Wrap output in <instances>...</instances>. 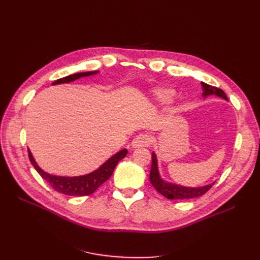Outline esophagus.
I'll return each instance as SVG.
<instances>
[{"mask_svg":"<svg viewBox=\"0 0 260 260\" xmlns=\"http://www.w3.org/2000/svg\"><path fill=\"white\" fill-rule=\"evenodd\" d=\"M152 143V138L148 135H139L135 139L132 140L131 146L133 148H138V147H147L151 145Z\"/></svg>","mask_w":260,"mask_h":260,"instance_id":"obj_1","label":"esophagus"}]
</instances>
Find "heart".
Masks as SVG:
<instances>
[{
  "mask_svg": "<svg viewBox=\"0 0 260 260\" xmlns=\"http://www.w3.org/2000/svg\"><path fill=\"white\" fill-rule=\"evenodd\" d=\"M154 99L158 102H165L171 98L172 92L167 89H156L153 92Z\"/></svg>",
  "mask_w": 260,
  "mask_h": 260,
  "instance_id": "1",
  "label": "heart"
}]
</instances>
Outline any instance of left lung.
I'll list each match as a JSON object with an SVG mask.
<instances>
[{
  "mask_svg": "<svg viewBox=\"0 0 260 260\" xmlns=\"http://www.w3.org/2000/svg\"><path fill=\"white\" fill-rule=\"evenodd\" d=\"M201 83L203 86L202 95L204 99H206L209 95H216L228 101L225 93L221 89H218L216 86L209 85L205 82H201ZM149 181H151L152 185L156 188V191L160 193L161 195H164L165 198H167L168 200H187V199L199 198V196L205 194L212 186V184H215V182H212L203 186L192 187V186H183L180 184L168 182V181L164 180L159 174L158 162H157V157L154 152L152 153V167H151V172H149Z\"/></svg>",
  "mask_w": 260,
  "mask_h": 260,
  "instance_id": "1",
  "label": "left lung"
}]
</instances>
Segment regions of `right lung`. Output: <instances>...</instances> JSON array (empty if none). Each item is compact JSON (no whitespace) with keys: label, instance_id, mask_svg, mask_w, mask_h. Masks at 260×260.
Segmentation results:
<instances>
[{"label":"right lung","instance_id":"add662e5","mask_svg":"<svg viewBox=\"0 0 260 260\" xmlns=\"http://www.w3.org/2000/svg\"><path fill=\"white\" fill-rule=\"evenodd\" d=\"M99 74L98 70L95 72H85V73H78L69 75L67 77L60 78V79L54 81L52 84L56 85L60 83H69L73 82L77 79H80L82 77H88L92 75ZM29 159L35 169L39 172L46 182H48L55 191H57L61 194L70 195V196H84L90 195L98 190L100 185L103 184L106 180L111 178L113 172L117 166V164L119 162L122 158H124L125 155L128 154V151L125 148L121 149V151L117 152L114 154L111 158H108L103 165L90 174H86L83 176H77V177H61V176H54L51 174L45 172L43 169L39 167V165L35 160L32 154H31L30 149H28Z\"/></svg>","mask_w":260,"mask_h":260}]
</instances>
